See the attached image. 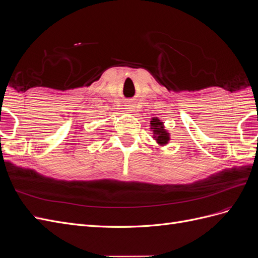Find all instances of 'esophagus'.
Here are the masks:
<instances>
[{"mask_svg": "<svg viewBox=\"0 0 258 258\" xmlns=\"http://www.w3.org/2000/svg\"><path fill=\"white\" fill-rule=\"evenodd\" d=\"M127 108H128V110H129V111H132V110H131V108H132V106H128Z\"/></svg>", "mask_w": 258, "mask_h": 258, "instance_id": "obj_1", "label": "esophagus"}]
</instances>
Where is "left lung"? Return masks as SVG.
<instances>
[{"label":"left lung","mask_w":258,"mask_h":258,"mask_svg":"<svg viewBox=\"0 0 258 258\" xmlns=\"http://www.w3.org/2000/svg\"><path fill=\"white\" fill-rule=\"evenodd\" d=\"M151 129L153 130L154 139L157 141V143L159 145H165L168 143V141L170 140L169 134L165 129V127H163L162 121H160V119H158L157 117H154V118H152Z\"/></svg>","instance_id":"left-lung-1"}]
</instances>
